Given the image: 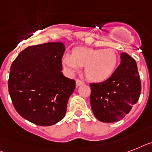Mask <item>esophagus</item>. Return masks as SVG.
Wrapping results in <instances>:
<instances>
[{"label":"esophagus","instance_id":"1","mask_svg":"<svg viewBox=\"0 0 152 152\" xmlns=\"http://www.w3.org/2000/svg\"><path fill=\"white\" fill-rule=\"evenodd\" d=\"M84 85L83 81H81V80H78V79L76 80V85H77V86H80V85Z\"/></svg>","mask_w":152,"mask_h":152}]
</instances>
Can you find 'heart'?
<instances>
[{"mask_svg": "<svg viewBox=\"0 0 152 152\" xmlns=\"http://www.w3.org/2000/svg\"><path fill=\"white\" fill-rule=\"evenodd\" d=\"M119 62L117 53L113 49H94L77 46L71 56L63 57L62 64L67 72L75 74L79 67H85V76L89 81L99 83L106 81L115 73Z\"/></svg>", "mask_w": 152, "mask_h": 152, "instance_id": "b5f03b06", "label": "heart"}]
</instances>
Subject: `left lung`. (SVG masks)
Returning a JSON list of instances; mask_svg holds the SVG:
<instances>
[{"label":"left lung","instance_id":"left-lung-1","mask_svg":"<svg viewBox=\"0 0 152 152\" xmlns=\"http://www.w3.org/2000/svg\"><path fill=\"white\" fill-rule=\"evenodd\" d=\"M120 64L110 78L90 84V103L94 115L104 123L122 120L138 101L141 91L136 61L126 53L120 54Z\"/></svg>","mask_w":152,"mask_h":152}]
</instances>
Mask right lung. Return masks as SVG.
Masks as SVG:
<instances>
[{"mask_svg":"<svg viewBox=\"0 0 152 152\" xmlns=\"http://www.w3.org/2000/svg\"><path fill=\"white\" fill-rule=\"evenodd\" d=\"M61 42L31 46L20 53L10 69L8 90L20 116L39 126L64 117L75 81L64 76Z\"/></svg>","mask_w":152,"mask_h":152,"instance_id":"obj_1","label":"right lung"}]
</instances>
